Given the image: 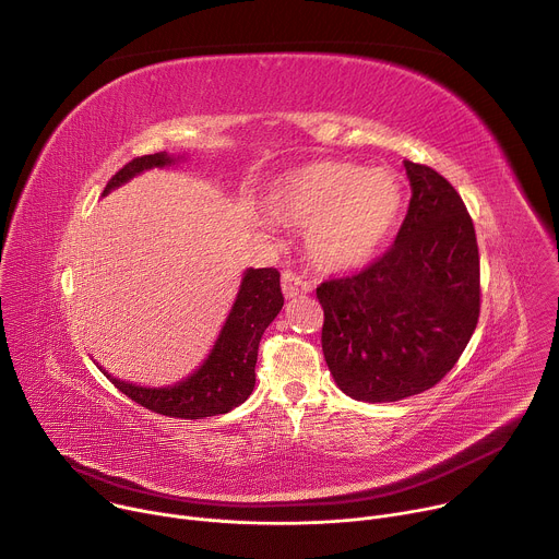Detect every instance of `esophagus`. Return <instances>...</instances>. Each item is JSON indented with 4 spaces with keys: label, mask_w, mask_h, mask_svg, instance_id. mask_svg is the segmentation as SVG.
Wrapping results in <instances>:
<instances>
[{
    "label": "esophagus",
    "mask_w": 559,
    "mask_h": 559,
    "mask_svg": "<svg viewBox=\"0 0 559 559\" xmlns=\"http://www.w3.org/2000/svg\"><path fill=\"white\" fill-rule=\"evenodd\" d=\"M281 285H283V294H285L287 298H294V296H298V294L311 292V285H309L302 276H298L296 272H292V270H285V272H283Z\"/></svg>",
    "instance_id": "34e87169"
}]
</instances>
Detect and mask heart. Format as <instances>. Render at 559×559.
<instances>
[{
    "label": "heart",
    "mask_w": 559,
    "mask_h": 559,
    "mask_svg": "<svg viewBox=\"0 0 559 559\" xmlns=\"http://www.w3.org/2000/svg\"><path fill=\"white\" fill-rule=\"evenodd\" d=\"M263 203L278 223L305 227V250L318 267L349 270L389 241L405 207V186L384 168L313 162L281 175Z\"/></svg>",
    "instance_id": "b5f03b06"
}]
</instances>
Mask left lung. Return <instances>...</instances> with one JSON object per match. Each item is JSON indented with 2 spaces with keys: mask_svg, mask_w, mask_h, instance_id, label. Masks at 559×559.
Segmentation results:
<instances>
[{
  "mask_svg": "<svg viewBox=\"0 0 559 559\" xmlns=\"http://www.w3.org/2000/svg\"><path fill=\"white\" fill-rule=\"evenodd\" d=\"M407 216L365 270L316 287L323 354L336 384L362 403H395L438 384L480 318V254L455 188L405 162Z\"/></svg>",
  "mask_w": 559,
  "mask_h": 559,
  "instance_id": "obj_1",
  "label": "left lung"
}]
</instances>
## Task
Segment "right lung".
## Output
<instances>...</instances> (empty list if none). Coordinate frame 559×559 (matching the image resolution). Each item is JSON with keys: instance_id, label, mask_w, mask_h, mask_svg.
<instances>
[{"instance_id": "1", "label": "right lung", "mask_w": 559, "mask_h": 559, "mask_svg": "<svg viewBox=\"0 0 559 559\" xmlns=\"http://www.w3.org/2000/svg\"><path fill=\"white\" fill-rule=\"evenodd\" d=\"M173 162L175 158L166 152L136 156L108 181L104 194L143 170L170 166ZM281 307L283 292L278 270H248L212 354L190 378L175 386L147 389L117 380L104 369L102 371L130 401L154 414L183 420L227 414L250 397L257 382L254 369L259 343Z\"/></svg>"}]
</instances>
